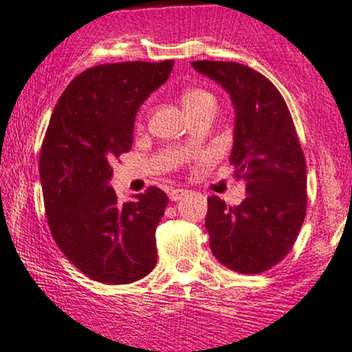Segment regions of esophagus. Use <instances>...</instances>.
<instances>
[{"mask_svg": "<svg viewBox=\"0 0 352 352\" xmlns=\"http://www.w3.org/2000/svg\"><path fill=\"white\" fill-rule=\"evenodd\" d=\"M184 196H188V191H186V189H171V191H169V199L171 201H181L183 199Z\"/></svg>", "mask_w": 352, "mask_h": 352, "instance_id": "esophagus-1", "label": "esophagus"}]
</instances>
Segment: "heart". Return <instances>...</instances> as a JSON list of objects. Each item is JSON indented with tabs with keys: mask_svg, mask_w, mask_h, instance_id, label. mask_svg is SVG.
Here are the masks:
<instances>
[{
	"mask_svg": "<svg viewBox=\"0 0 352 352\" xmlns=\"http://www.w3.org/2000/svg\"><path fill=\"white\" fill-rule=\"evenodd\" d=\"M181 102H183L184 109L188 110L189 115L206 109H216V98H214V95L209 90L201 89V87L186 89L181 94Z\"/></svg>",
	"mask_w": 352,
	"mask_h": 352,
	"instance_id": "b5f03b06",
	"label": "heart"
}]
</instances>
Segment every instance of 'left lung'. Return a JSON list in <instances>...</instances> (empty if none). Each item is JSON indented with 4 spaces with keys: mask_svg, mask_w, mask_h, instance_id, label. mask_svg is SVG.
I'll use <instances>...</instances> for the list:
<instances>
[{
    "mask_svg": "<svg viewBox=\"0 0 352 352\" xmlns=\"http://www.w3.org/2000/svg\"><path fill=\"white\" fill-rule=\"evenodd\" d=\"M191 65L229 92L235 109L230 164L247 197L227 206L208 197L209 245L239 274L270 270L292 250L307 214V161L282 94L257 70L221 60Z\"/></svg>",
    "mask_w": 352,
    "mask_h": 352,
    "instance_id": "8db88e82",
    "label": "left lung"
}]
</instances>
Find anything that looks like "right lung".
<instances>
[{"label":"right lung","mask_w":352,"mask_h":352,"mask_svg":"<svg viewBox=\"0 0 352 352\" xmlns=\"http://www.w3.org/2000/svg\"><path fill=\"white\" fill-rule=\"evenodd\" d=\"M175 60L117 62L84 70L54 107L41 146L45 216L62 254L107 285L146 276L156 265V227L166 192L148 188L120 204L110 163L131 150L140 105L168 80Z\"/></svg>","instance_id":"right-lung-1"}]
</instances>
